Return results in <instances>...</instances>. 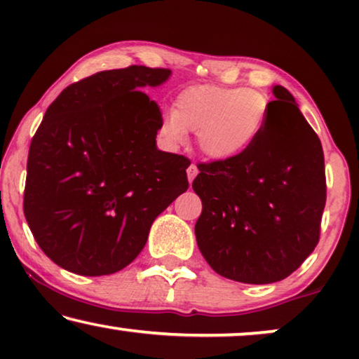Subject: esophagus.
Instances as JSON below:
<instances>
[{
    "mask_svg": "<svg viewBox=\"0 0 359 359\" xmlns=\"http://www.w3.org/2000/svg\"><path fill=\"white\" fill-rule=\"evenodd\" d=\"M186 173H188V180H189V183H193V180H194L196 176H198V173H199L198 166H196V165H189V166H188V170H186Z\"/></svg>",
    "mask_w": 359,
    "mask_h": 359,
    "instance_id": "esophagus-1",
    "label": "esophagus"
}]
</instances>
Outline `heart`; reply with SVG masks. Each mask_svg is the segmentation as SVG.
Segmentation results:
<instances>
[{"instance_id":"heart-1","label":"heart","mask_w":359,"mask_h":359,"mask_svg":"<svg viewBox=\"0 0 359 359\" xmlns=\"http://www.w3.org/2000/svg\"><path fill=\"white\" fill-rule=\"evenodd\" d=\"M269 101L248 88L193 86L176 97L175 111L163 116L161 132L171 144H183L188 132H198L199 149L212 160L243 155L258 139Z\"/></svg>"}]
</instances>
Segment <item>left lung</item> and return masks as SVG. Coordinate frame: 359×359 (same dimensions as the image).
I'll return each mask as SVG.
<instances>
[{"mask_svg":"<svg viewBox=\"0 0 359 359\" xmlns=\"http://www.w3.org/2000/svg\"><path fill=\"white\" fill-rule=\"evenodd\" d=\"M266 121L237 158L198 165L194 232L209 266L247 284L281 281L317 247L327 184L318 137L294 96L273 86Z\"/></svg>","mask_w":359,"mask_h":359,"instance_id":"obj_1","label":"left lung"}]
</instances>
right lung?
Masks as SVG:
<instances>
[{
	"instance_id": "add662e5",
	"label": "right lung",
	"mask_w": 359,
	"mask_h": 359,
	"mask_svg": "<svg viewBox=\"0 0 359 359\" xmlns=\"http://www.w3.org/2000/svg\"><path fill=\"white\" fill-rule=\"evenodd\" d=\"M170 75L142 65L95 73L46 111L29 149L24 215L42 252L67 271H121L188 189L191 161L156 149L163 119L142 93Z\"/></svg>"
}]
</instances>
